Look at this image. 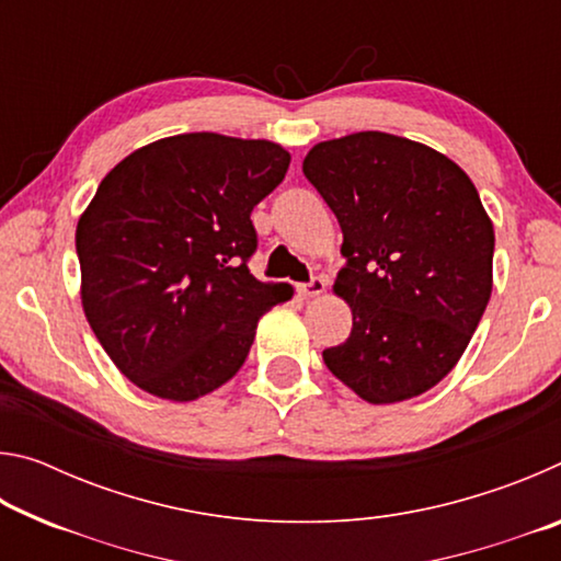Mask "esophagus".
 <instances>
[{"mask_svg":"<svg viewBox=\"0 0 561 561\" xmlns=\"http://www.w3.org/2000/svg\"><path fill=\"white\" fill-rule=\"evenodd\" d=\"M327 289V279L324 277H311V282L299 284V294L301 297H319Z\"/></svg>","mask_w":561,"mask_h":561,"instance_id":"obj_1","label":"esophagus"}]
</instances>
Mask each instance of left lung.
<instances>
[{"instance_id": "left-lung-1", "label": "left lung", "mask_w": 561, "mask_h": 561, "mask_svg": "<svg viewBox=\"0 0 561 561\" xmlns=\"http://www.w3.org/2000/svg\"><path fill=\"white\" fill-rule=\"evenodd\" d=\"M301 168L344 232L334 291L354 327L327 368L376 405L425 393L490 301L495 230L478 190L438 150L381 130L317 144Z\"/></svg>"}]
</instances>
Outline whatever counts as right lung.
Returning a JSON list of instances; mask_svg holds the SVG:
<instances>
[{"mask_svg":"<svg viewBox=\"0 0 561 561\" xmlns=\"http://www.w3.org/2000/svg\"><path fill=\"white\" fill-rule=\"evenodd\" d=\"M289 153L270 140L183 133L138 148L101 180L76 227L81 304L118 371L195 401L240 371L262 314L291 299L247 262L254 205Z\"/></svg>","mask_w":561,"mask_h":561,"instance_id":"add662e5","label":"right lung"}]
</instances>
